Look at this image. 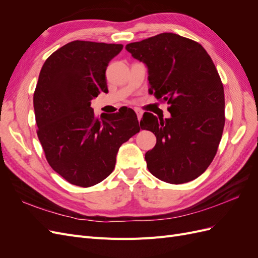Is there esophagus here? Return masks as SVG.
<instances>
[{"mask_svg":"<svg viewBox=\"0 0 258 258\" xmlns=\"http://www.w3.org/2000/svg\"><path fill=\"white\" fill-rule=\"evenodd\" d=\"M135 111H136V113H137V116H138V119H139V121L141 120V118H142V115H143V112L140 110V108H135Z\"/></svg>","mask_w":258,"mask_h":258,"instance_id":"34e87169","label":"esophagus"}]
</instances>
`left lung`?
Listing matches in <instances>:
<instances>
[{"mask_svg":"<svg viewBox=\"0 0 258 258\" xmlns=\"http://www.w3.org/2000/svg\"><path fill=\"white\" fill-rule=\"evenodd\" d=\"M126 49L147 67L148 92L170 105V118L145 112L140 121L157 139L145 154L146 166L163 182H190L212 162L225 124L224 87L213 61L199 43L174 33Z\"/></svg>","mask_w":258,"mask_h":258,"instance_id":"8db88e82","label":"left lung"}]
</instances>
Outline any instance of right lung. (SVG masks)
<instances>
[{
    "mask_svg": "<svg viewBox=\"0 0 258 258\" xmlns=\"http://www.w3.org/2000/svg\"><path fill=\"white\" fill-rule=\"evenodd\" d=\"M121 44L73 41L45 61L33 96L37 137L49 166L69 183L90 187L115 168L122 143L140 131L126 106L99 119L90 106L107 92L105 71Z\"/></svg>",
    "mask_w": 258,
    "mask_h": 258,
    "instance_id": "obj_1",
    "label": "right lung"
}]
</instances>
